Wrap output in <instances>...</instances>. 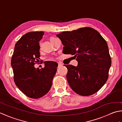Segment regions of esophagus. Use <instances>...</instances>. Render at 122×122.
<instances>
[{"label":"esophagus","mask_w":122,"mask_h":122,"mask_svg":"<svg viewBox=\"0 0 122 122\" xmlns=\"http://www.w3.org/2000/svg\"><path fill=\"white\" fill-rule=\"evenodd\" d=\"M62 66V64L61 63H58V67H61Z\"/></svg>","instance_id":"obj_1"}]
</instances>
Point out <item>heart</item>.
Returning a JSON list of instances; mask_svg holds the SVG:
<instances>
[{
	"label": "heart",
	"instance_id": "obj_1",
	"mask_svg": "<svg viewBox=\"0 0 122 122\" xmlns=\"http://www.w3.org/2000/svg\"><path fill=\"white\" fill-rule=\"evenodd\" d=\"M52 59V58H49L48 59V60H51Z\"/></svg>",
	"mask_w": 122,
	"mask_h": 122
}]
</instances>
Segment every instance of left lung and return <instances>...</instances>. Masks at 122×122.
<instances>
[{
  "instance_id": "left-lung-1",
  "label": "left lung",
  "mask_w": 122,
  "mask_h": 122,
  "mask_svg": "<svg viewBox=\"0 0 122 122\" xmlns=\"http://www.w3.org/2000/svg\"><path fill=\"white\" fill-rule=\"evenodd\" d=\"M64 46L63 53L73 55L77 66H65L66 79L79 95L89 96L98 91L107 80L111 58L105 40L97 30L83 27L56 35Z\"/></svg>"
}]
</instances>
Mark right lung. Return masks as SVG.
Listing matches in <instances>:
<instances>
[{"label": "right lung", "instance_id": "add662e5", "mask_svg": "<svg viewBox=\"0 0 122 122\" xmlns=\"http://www.w3.org/2000/svg\"><path fill=\"white\" fill-rule=\"evenodd\" d=\"M43 35V31H31L22 36L15 43L11 60L16 86L28 97L35 99L50 90L58 66L49 61L44 62V68H35L40 59L39 41Z\"/></svg>", "mask_w": 122, "mask_h": 122}]
</instances>
